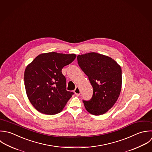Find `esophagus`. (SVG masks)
<instances>
[{"label":"esophagus","instance_id":"34e87169","mask_svg":"<svg viewBox=\"0 0 152 152\" xmlns=\"http://www.w3.org/2000/svg\"><path fill=\"white\" fill-rule=\"evenodd\" d=\"M74 92H75V94H76L77 96H79V95L80 94V88H79L78 86H77V87L75 88Z\"/></svg>","mask_w":152,"mask_h":152}]
</instances>
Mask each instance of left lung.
Here are the masks:
<instances>
[{
  "instance_id": "left-lung-1",
  "label": "left lung",
  "mask_w": 152,
  "mask_h": 152,
  "mask_svg": "<svg viewBox=\"0 0 152 152\" xmlns=\"http://www.w3.org/2000/svg\"><path fill=\"white\" fill-rule=\"evenodd\" d=\"M77 61L94 89L92 99L83 101L86 111L95 115L106 113L115 104L121 92V66L111 57L95 52L78 55Z\"/></svg>"
}]
</instances>
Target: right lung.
Returning a JSON list of instances; mask_svg holds the SVG:
<instances>
[{
    "label": "right lung",
    "instance_id": "obj_1",
    "mask_svg": "<svg viewBox=\"0 0 152 152\" xmlns=\"http://www.w3.org/2000/svg\"><path fill=\"white\" fill-rule=\"evenodd\" d=\"M76 57L75 54L42 53L27 65L24 72L25 91L38 111L54 115L65 107L73 93L66 91V79L61 70Z\"/></svg>",
    "mask_w": 152,
    "mask_h": 152
}]
</instances>
